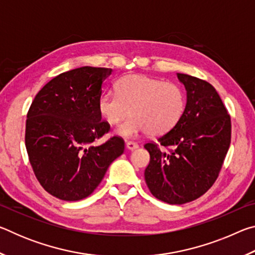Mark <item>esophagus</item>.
<instances>
[{"mask_svg":"<svg viewBox=\"0 0 255 255\" xmlns=\"http://www.w3.org/2000/svg\"><path fill=\"white\" fill-rule=\"evenodd\" d=\"M126 147L129 149V150H132V149H136L138 147V144L135 143V141H126Z\"/></svg>","mask_w":255,"mask_h":255,"instance_id":"1","label":"esophagus"}]
</instances>
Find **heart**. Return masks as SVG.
<instances>
[{
    "label": "heart",
    "instance_id": "obj_1",
    "mask_svg": "<svg viewBox=\"0 0 255 255\" xmlns=\"http://www.w3.org/2000/svg\"><path fill=\"white\" fill-rule=\"evenodd\" d=\"M116 92H105L99 99V111L106 122L118 128L124 137L147 131L158 136L170 131L180 122L185 109V94L180 85L147 75L132 74L120 79Z\"/></svg>",
    "mask_w": 255,
    "mask_h": 255
}]
</instances>
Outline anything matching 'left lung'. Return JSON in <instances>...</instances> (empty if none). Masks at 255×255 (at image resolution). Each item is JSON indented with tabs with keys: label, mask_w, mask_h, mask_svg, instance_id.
Listing matches in <instances>:
<instances>
[{
	"label": "left lung",
	"mask_w": 255,
	"mask_h": 255,
	"mask_svg": "<svg viewBox=\"0 0 255 255\" xmlns=\"http://www.w3.org/2000/svg\"><path fill=\"white\" fill-rule=\"evenodd\" d=\"M187 106L175 127L147 141L145 181L152 195L170 205L196 200L213 187L231 145V116L213 85L178 73Z\"/></svg>",
	"instance_id": "obj_1"
}]
</instances>
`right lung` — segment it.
<instances>
[{"label":"right lung","instance_id":"right-lung-1","mask_svg":"<svg viewBox=\"0 0 255 255\" xmlns=\"http://www.w3.org/2000/svg\"><path fill=\"white\" fill-rule=\"evenodd\" d=\"M111 68L84 66L62 73L42 88L25 122V148L33 173L51 196L65 201L89 197L110 164L124 153L125 141L101 120L99 99Z\"/></svg>","mask_w":255,"mask_h":255}]
</instances>
